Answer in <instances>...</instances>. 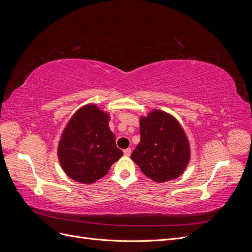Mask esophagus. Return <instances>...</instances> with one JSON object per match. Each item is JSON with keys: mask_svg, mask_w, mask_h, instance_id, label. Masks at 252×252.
<instances>
[{"mask_svg": "<svg viewBox=\"0 0 252 252\" xmlns=\"http://www.w3.org/2000/svg\"><path fill=\"white\" fill-rule=\"evenodd\" d=\"M130 155H131V148H126V149H124V156L129 157Z\"/></svg>", "mask_w": 252, "mask_h": 252, "instance_id": "esophagus-1", "label": "esophagus"}]
</instances>
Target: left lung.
Instances as JSON below:
<instances>
[{"instance_id": "1", "label": "left lung", "mask_w": 252, "mask_h": 252, "mask_svg": "<svg viewBox=\"0 0 252 252\" xmlns=\"http://www.w3.org/2000/svg\"><path fill=\"white\" fill-rule=\"evenodd\" d=\"M141 141L131 158L146 177L158 183L179 178L190 158L187 136L179 122L161 110L140 120Z\"/></svg>"}]
</instances>
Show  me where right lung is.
Returning a JSON list of instances; mask_svg holds the SVG:
<instances>
[{"mask_svg": "<svg viewBox=\"0 0 252 252\" xmlns=\"http://www.w3.org/2000/svg\"><path fill=\"white\" fill-rule=\"evenodd\" d=\"M108 113L95 105L80 108L70 119L59 143L61 166L72 180L91 184L107 174L123 156L108 126Z\"/></svg>", "mask_w": 252, "mask_h": 252, "instance_id": "add662e5", "label": "right lung"}]
</instances>
